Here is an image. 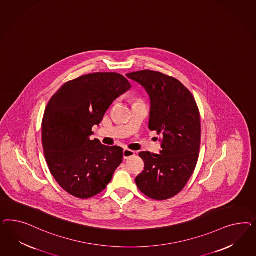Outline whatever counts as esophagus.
Segmentation results:
<instances>
[{
	"mask_svg": "<svg viewBox=\"0 0 256 256\" xmlns=\"http://www.w3.org/2000/svg\"><path fill=\"white\" fill-rule=\"evenodd\" d=\"M123 156H124V160H128V158H130L132 156H135V152L132 151L130 149L126 148L124 150V152H123Z\"/></svg>",
	"mask_w": 256,
	"mask_h": 256,
	"instance_id": "esophagus-1",
	"label": "esophagus"
}]
</instances>
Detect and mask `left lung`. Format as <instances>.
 <instances>
[{"label": "left lung", "instance_id": "obj_1", "mask_svg": "<svg viewBox=\"0 0 256 256\" xmlns=\"http://www.w3.org/2000/svg\"><path fill=\"white\" fill-rule=\"evenodd\" d=\"M126 77L146 88L151 100L149 128L162 138L160 155L140 152L144 170L135 179L148 197L162 201L178 194L192 176L201 146L200 112L178 80L153 70Z\"/></svg>", "mask_w": 256, "mask_h": 256}]
</instances>
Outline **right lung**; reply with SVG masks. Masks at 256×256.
Returning <instances> with one entry per match:
<instances>
[{"mask_svg":"<svg viewBox=\"0 0 256 256\" xmlns=\"http://www.w3.org/2000/svg\"><path fill=\"white\" fill-rule=\"evenodd\" d=\"M130 88L116 72H96L66 82L46 105L42 144L52 174L68 194L88 199L100 194L123 160V149L90 140L112 101Z\"/></svg>","mask_w":256,"mask_h":256,"instance_id":"1","label":"right lung"}]
</instances>
